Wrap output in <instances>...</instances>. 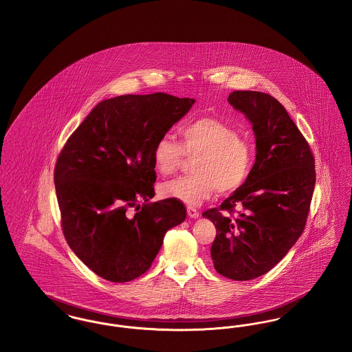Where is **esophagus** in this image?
I'll return each mask as SVG.
<instances>
[{
	"mask_svg": "<svg viewBox=\"0 0 352 352\" xmlns=\"http://www.w3.org/2000/svg\"><path fill=\"white\" fill-rule=\"evenodd\" d=\"M187 215L192 219L199 218V211L194 207H187Z\"/></svg>",
	"mask_w": 352,
	"mask_h": 352,
	"instance_id": "esophagus-1",
	"label": "esophagus"
}]
</instances>
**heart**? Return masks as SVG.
<instances>
[{"label":"heart","mask_w":352,"mask_h":352,"mask_svg":"<svg viewBox=\"0 0 352 352\" xmlns=\"http://www.w3.org/2000/svg\"><path fill=\"white\" fill-rule=\"evenodd\" d=\"M181 144L168 135L161 137L153 148V164L164 175L181 168L184 155L197 157L192 175L178 177L161 184L164 198L198 206L217 192L230 194L248 179L254 151L226 122L212 118H198L179 132Z\"/></svg>","instance_id":"1"}]
</instances>
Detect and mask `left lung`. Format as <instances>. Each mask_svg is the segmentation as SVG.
<instances>
[{
	"instance_id": "left-lung-1",
	"label": "left lung",
	"mask_w": 352,
	"mask_h": 352,
	"mask_svg": "<svg viewBox=\"0 0 352 352\" xmlns=\"http://www.w3.org/2000/svg\"><path fill=\"white\" fill-rule=\"evenodd\" d=\"M228 101L252 122L256 161L245 184L203 217L217 228L211 247L217 272L247 281L277 265L303 232L316 164L307 141L277 99L234 91Z\"/></svg>"
}]
</instances>
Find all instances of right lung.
Listing matches in <instances>:
<instances>
[{
  "label": "right lung",
  "mask_w": 352,
  "mask_h": 352,
  "mask_svg": "<svg viewBox=\"0 0 352 352\" xmlns=\"http://www.w3.org/2000/svg\"><path fill=\"white\" fill-rule=\"evenodd\" d=\"M194 102L164 92L107 99L59 153L54 184L63 234L101 278L128 283L144 274L165 234L186 218L182 201H149L157 178L153 148Z\"/></svg>",
  "instance_id": "add662e5"
}]
</instances>
